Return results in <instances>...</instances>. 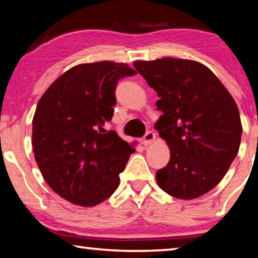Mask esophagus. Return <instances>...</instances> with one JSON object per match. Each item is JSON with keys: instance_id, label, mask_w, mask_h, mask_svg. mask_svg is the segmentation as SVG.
Segmentation results:
<instances>
[{"instance_id": "esophagus-1", "label": "esophagus", "mask_w": 258, "mask_h": 258, "mask_svg": "<svg viewBox=\"0 0 258 258\" xmlns=\"http://www.w3.org/2000/svg\"><path fill=\"white\" fill-rule=\"evenodd\" d=\"M155 139H156V134L152 132V131H149V132H147L145 137L141 139V143L143 146H149L155 141Z\"/></svg>"}]
</instances>
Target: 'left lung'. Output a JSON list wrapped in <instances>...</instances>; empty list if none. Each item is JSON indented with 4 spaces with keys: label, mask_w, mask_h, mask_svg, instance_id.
I'll list each match as a JSON object with an SVG mask.
<instances>
[{
    "label": "left lung",
    "mask_w": 258,
    "mask_h": 258,
    "mask_svg": "<svg viewBox=\"0 0 258 258\" xmlns=\"http://www.w3.org/2000/svg\"><path fill=\"white\" fill-rule=\"evenodd\" d=\"M158 94L155 127L171 150L156 173L160 189L195 199L214 189L237 156L242 126L237 103L211 69L194 60L134 61Z\"/></svg>",
    "instance_id": "obj_1"
}]
</instances>
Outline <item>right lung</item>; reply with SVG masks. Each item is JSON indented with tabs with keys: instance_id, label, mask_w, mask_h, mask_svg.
Listing matches in <instances>:
<instances>
[{
	"instance_id": "1",
	"label": "right lung",
	"mask_w": 258,
	"mask_h": 258,
	"mask_svg": "<svg viewBox=\"0 0 258 258\" xmlns=\"http://www.w3.org/2000/svg\"><path fill=\"white\" fill-rule=\"evenodd\" d=\"M134 69L112 61L82 63L52 83L33 118V151L47 184L83 207L104 202L119 185L135 151L115 131L106 133L120 78Z\"/></svg>"
}]
</instances>
